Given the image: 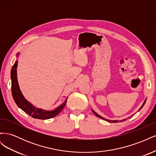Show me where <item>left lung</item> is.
Listing matches in <instances>:
<instances>
[{
    "label": "left lung",
    "mask_w": 156,
    "mask_h": 156,
    "mask_svg": "<svg viewBox=\"0 0 156 156\" xmlns=\"http://www.w3.org/2000/svg\"><path fill=\"white\" fill-rule=\"evenodd\" d=\"M146 100H144V101L143 102V105H142V106H141L140 107V108L138 110V111H139L141 108H142L143 107V106L144 105V104H145V103H146ZM92 112L94 113V115H95L97 117H98V118H100V119H103V120H105V121H107V122H112V123H116V122H124V121H125V120H127V119H123V120H107V119H105V118H103V117H102V116H101L100 115H99L98 114H97V113L94 111V110H92ZM135 114H133V115L132 116H129V117H128L127 118V119H129V118H131V117H132L133 116V115H134Z\"/></svg>",
    "instance_id": "left-lung-1"
}]
</instances>
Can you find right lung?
Here are the masks:
<instances>
[{"label": "right lung", "instance_id": "right-lung-1", "mask_svg": "<svg viewBox=\"0 0 156 156\" xmlns=\"http://www.w3.org/2000/svg\"><path fill=\"white\" fill-rule=\"evenodd\" d=\"M20 56V53H17V57ZM18 61L16 60L11 70V81H12V96L17 105L22 109L27 114L32 116L34 119L47 120L53 118L58 115L66 104L68 98L65 101L58 106L57 108L53 111H47L43 108H37L27 101L21 91L20 86H19L17 76V68Z\"/></svg>", "mask_w": 156, "mask_h": 156}]
</instances>
